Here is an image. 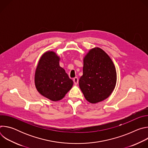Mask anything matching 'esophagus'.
<instances>
[{
  "mask_svg": "<svg viewBox=\"0 0 148 148\" xmlns=\"http://www.w3.org/2000/svg\"><path fill=\"white\" fill-rule=\"evenodd\" d=\"M73 81H74V84H75V85H77V84L78 83V78L77 77H75V78L73 79Z\"/></svg>",
  "mask_w": 148,
  "mask_h": 148,
  "instance_id": "1",
  "label": "esophagus"
}]
</instances>
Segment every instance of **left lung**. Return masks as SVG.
Segmentation results:
<instances>
[{
	"label": "left lung",
	"instance_id": "8db88e82",
	"mask_svg": "<svg viewBox=\"0 0 148 148\" xmlns=\"http://www.w3.org/2000/svg\"><path fill=\"white\" fill-rule=\"evenodd\" d=\"M83 75L79 86L84 97L96 103L107 99L116 83V71L110 56L102 49H91L83 59Z\"/></svg>",
	"mask_w": 148,
	"mask_h": 148
}]
</instances>
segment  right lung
I'll return each mask as SVG.
<instances>
[{"label":"right lung","instance_id":"add662e5","mask_svg":"<svg viewBox=\"0 0 148 148\" xmlns=\"http://www.w3.org/2000/svg\"><path fill=\"white\" fill-rule=\"evenodd\" d=\"M60 58L53 51L45 53L38 61L34 83L38 92L53 101H60L71 90L73 81L60 66Z\"/></svg>","mask_w":148,"mask_h":148}]
</instances>
